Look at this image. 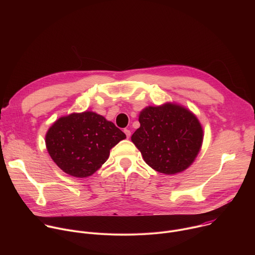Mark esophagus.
Here are the masks:
<instances>
[{
	"label": "esophagus",
	"mask_w": 255,
	"mask_h": 255,
	"mask_svg": "<svg viewBox=\"0 0 255 255\" xmlns=\"http://www.w3.org/2000/svg\"><path fill=\"white\" fill-rule=\"evenodd\" d=\"M124 133L126 134L127 138H129V137L131 136V132H130V130H128V129H124Z\"/></svg>",
	"instance_id": "esophagus-1"
}]
</instances>
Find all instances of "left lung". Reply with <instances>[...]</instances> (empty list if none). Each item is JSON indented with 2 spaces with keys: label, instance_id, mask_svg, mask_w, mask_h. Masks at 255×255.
<instances>
[{
  "label": "left lung",
  "instance_id": "1",
  "mask_svg": "<svg viewBox=\"0 0 255 255\" xmlns=\"http://www.w3.org/2000/svg\"><path fill=\"white\" fill-rule=\"evenodd\" d=\"M138 120L140 127L131 140L151 168L175 174L195 161L202 147L204 131L189 109L175 103L148 106L140 112Z\"/></svg>",
  "mask_w": 255,
  "mask_h": 255
}]
</instances>
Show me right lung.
I'll list each match as a JSON object with an SVG mask.
<instances>
[{"label":"right lung","mask_w":255,"mask_h":255,"mask_svg":"<svg viewBox=\"0 0 255 255\" xmlns=\"http://www.w3.org/2000/svg\"><path fill=\"white\" fill-rule=\"evenodd\" d=\"M126 135L102 115L92 111L57 119L45 135L47 151L56 165L75 177L94 174L110 150Z\"/></svg>","instance_id":"obj_1"}]
</instances>
